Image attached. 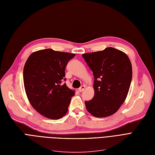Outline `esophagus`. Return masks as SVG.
Here are the masks:
<instances>
[{"instance_id":"34e87169","label":"esophagus","mask_w":155,"mask_h":155,"mask_svg":"<svg viewBox=\"0 0 155 155\" xmlns=\"http://www.w3.org/2000/svg\"><path fill=\"white\" fill-rule=\"evenodd\" d=\"M85 89V85H82V86L78 89V91H79V92L81 93V92H82L83 91H84Z\"/></svg>"}]
</instances>
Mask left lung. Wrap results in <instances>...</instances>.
<instances>
[{
	"label": "left lung",
	"mask_w": 155,
	"mask_h": 155,
	"mask_svg": "<svg viewBox=\"0 0 155 155\" xmlns=\"http://www.w3.org/2000/svg\"><path fill=\"white\" fill-rule=\"evenodd\" d=\"M94 74V95L85 101L94 117H105L116 113L127 98L132 78V67L128 55L112 47L82 54Z\"/></svg>",
	"instance_id": "1"
}]
</instances>
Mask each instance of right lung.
<instances>
[{
    "label": "right lung",
    "instance_id": "1",
    "mask_svg": "<svg viewBox=\"0 0 155 155\" xmlns=\"http://www.w3.org/2000/svg\"><path fill=\"white\" fill-rule=\"evenodd\" d=\"M75 54L51 48L32 53L24 68V84L27 98L40 114L59 119L68 110L73 91L66 84L65 68Z\"/></svg>",
    "mask_w": 155,
    "mask_h": 155
}]
</instances>
